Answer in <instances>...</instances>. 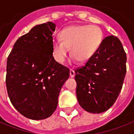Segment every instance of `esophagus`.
I'll return each mask as SVG.
<instances>
[{"label": "esophagus", "mask_w": 134, "mask_h": 134, "mask_svg": "<svg viewBox=\"0 0 134 134\" xmlns=\"http://www.w3.org/2000/svg\"><path fill=\"white\" fill-rule=\"evenodd\" d=\"M75 72L74 70H72V69H70V77H75Z\"/></svg>", "instance_id": "1"}]
</instances>
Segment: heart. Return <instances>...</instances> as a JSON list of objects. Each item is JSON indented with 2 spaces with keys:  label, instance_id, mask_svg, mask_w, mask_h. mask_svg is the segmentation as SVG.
Masks as SVG:
<instances>
[{
  "label": "heart",
  "instance_id": "b5f03b06",
  "mask_svg": "<svg viewBox=\"0 0 134 134\" xmlns=\"http://www.w3.org/2000/svg\"><path fill=\"white\" fill-rule=\"evenodd\" d=\"M103 39L102 30L97 25L68 27L61 31L60 39L52 42V54L58 63L62 64L70 48L72 60L86 62L99 49Z\"/></svg>",
  "mask_w": 134,
  "mask_h": 134
}]
</instances>
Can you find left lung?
Masks as SVG:
<instances>
[{
  "label": "left lung",
  "mask_w": 134,
  "mask_h": 134,
  "mask_svg": "<svg viewBox=\"0 0 134 134\" xmlns=\"http://www.w3.org/2000/svg\"><path fill=\"white\" fill-rule=\"evenodd\" d=\"M77 99L80 107L99 114L115 102L126 73V54L118 38L110 35L83 67L75 70Z\"/></svg>",
  "instance_id": "obj_1"
}]
</instances>
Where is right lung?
Returning a JSON list of instances; mask_svg holds the SVG:
<instances>
[{
    "mask_svg": "<svg viewBox=\"0 0 134 134\" xmlns=\"http://www.w3.org/2000/svg\"><path fill=\"white\" fill-rule=\"evenodd\" d=\"M51 21L35 26L16 41L7 59L5 84L11 102L23 116L46 119L54 113L70 70L52 54Z\"/></svg>",
    "mask_w": 134,
    "mask_h": 134,
    "instance_id": "right-lung-1",
    "label": "right lung"
}]
</instances>
